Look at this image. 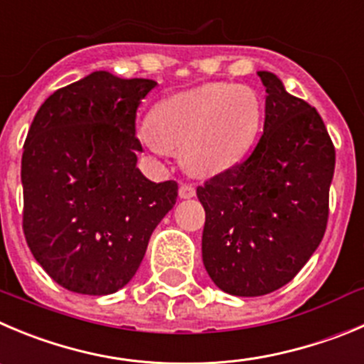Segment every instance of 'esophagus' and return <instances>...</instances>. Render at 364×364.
<instances>
[{"instance_id": "esophagus-1", "label": "esophagus", "mask_w": 364, "mask_h": 364, "mask_svg": "<svg viewBox=\"0 0 364 364\" xmlns=\"http://www.w3.org/2000/svg\"><path fill=\"white\" fill-rule=\"evenodd\" d=\"M193 196H196V188H193L192 185H186V183H183V185L179 186V198L181 199H192Z\"/></svg>"}]
</instances>
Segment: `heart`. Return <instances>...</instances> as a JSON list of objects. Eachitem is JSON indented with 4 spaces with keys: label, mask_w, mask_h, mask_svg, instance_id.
Returning <instances> with one entry per match:
<instances>
[{
    "label": "heart",
    "mask_w": 364,
    "mask_h": 364,
    "mask_svg": "<svg viewBox=\"0 0 364 364\" xmlns=\"http://www.w3.org/2000/svg\"><path fill=\"white\" fill-rule=\"evenodd\" d=\"M262 104L242 84L212 82L165 97L151 109L141 141L156 154L181 151L188 171L210 176L246 156L257 140Z\"/></svg>",
    "instance_id": "obj_1"
}]
</instances>
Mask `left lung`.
I'll use <instances>...</instances> for the list:
<instances>
[{
    "mask_svg": "<svg viewBox=\"0 0 364 364\" xmlns=\"http://www.w3.org/2000/svg\"><path fill=\"white\" fill-rule=\"evenodd\" d=\"M264 134L250 158L198 188L205 208L203 264L233 296H262L289 284L327 228L336 151L314 107L271 71Z\"/></svg>",
    "mask_w": 364,
    "mask_h": 364,
    "instance_id": "8db88e82",
    "label": "left lung"
}]
</instances>
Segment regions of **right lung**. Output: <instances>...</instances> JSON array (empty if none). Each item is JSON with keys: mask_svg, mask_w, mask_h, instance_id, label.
Wrapping results in <instances>:
<instances>
[{"mask_svg": "<svg viewBox=\"0 0 364 364\" xmlns=\"http://www.w3.org/2000/svg\"><path fill=\"white\" fill-rule=\"evenodd\" d=\"M158 82L93 71L50 95L23 147V230L33 259L64 289L113 294L140 267L178 198L136 166V109Z\"/></svg>", "mask_w": 364, "mask_h": 364, "instance_id": "obj_1", "label": "right lung"}]
</instances>
